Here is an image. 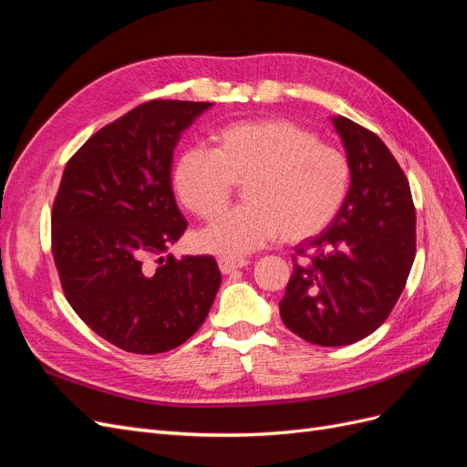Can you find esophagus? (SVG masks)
Returning <instances> with one entry per match:
<instances>
[{
  "label": "esophagus",
  "mask_w": 467,
  "mask_h": 467,
  "mask_svg": "<svg viewBox=\"0 0 467 467\" xmlns=\"http://www.w3.org/2000/svg\"><path fill=\"white\" fill-rule=\"evenodd\" d=\"M247 263H249L247 259H239V257H220L218 259V266L223 275H230V273L237 271V268H244V266H247Z\"/></svg>",
  "instance_id": "obj_1"
}]
</instances>
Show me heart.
Wrapping results in <instances>:
<instances>
[{"label": "heart", "instance_id": "obj_1", "mask_svg": "<svg viewBox=\"0 0 467 467\" xmlns=\"http://www.w3.org/2000/svg\"><path fill=\"white\" fill-rule=\"evenodd\" d=\"M212 140V150L181 151L171 177L181 204L204 222L216 220L234 182H244L245 204L196 237L206 251L245 255L276 235L304 242L327 228L347 199V155L290 120H237L220 126Z\"/></svg>", "mask_w": 467, "mask_h": 467}]
</instances>
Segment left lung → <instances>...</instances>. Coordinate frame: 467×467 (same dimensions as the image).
Masks as SVG:
<instances>
[{"label": "left lung", "mask_w": 467, "mask_h": 467, "mask_svg": "<svg viewBox=\"0 0 467 467\" xmlns=\"http://www.w3.org/2000/svg\"><path fill=\"white\" fill-rule=\"evenodd\" d=\"M350 165L347 199L331 225L296 253L280 317L304 341L345 347L388 319L415 261V206L400 163L381 140L333 117Z\"/></svg>", "instance_id": "left-lung-1"}]
</instances>
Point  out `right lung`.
Listing matches in <instances>:
<instances>
[{
    "mask_svg": "<svg viewBox=\"0 0 467 467\" xmlns=\"http://www.w3.org/2000/svg\"><path fill=\"white\" fill-rule=\"evenodd\" d=\"M210 107L155 99L103 126L66 163L52 206V255L69 306L134 355L185 343L220 288L214 257H163L187 230L171 189L173 150Z\"/></svg>",
    "mask_w": 467,
    "mask_h": 467,
    "instance_id": "right-lung-1",
    "label": "right lung"
}]
</instances>
